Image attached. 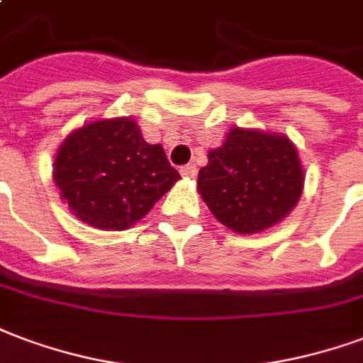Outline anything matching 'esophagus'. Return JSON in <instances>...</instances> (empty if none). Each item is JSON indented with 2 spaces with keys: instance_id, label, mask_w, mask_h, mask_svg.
<instances>
[{
  "instance_id": "obj_1",
  "label": "esophagus",
  "mask_w": 363,
  "mask_h": 363,
  "mask_svg": "<svg viewBox=\"0 0 363 363\" xmlns=\"http://www.w3.org/2000/svg\"><path fill=\"white\" fill-rule=\"evenodd\" d=\"M196 165H192V163H189V165H184V167H181V174L184 177V179H194L196 177Z\"/></svg>"
}]
</instances>
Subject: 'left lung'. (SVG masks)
I'll use <instances>...</instances> for the list:
<instances>
[{
    "instance_id": "obj_1",
    "label": "left lung",
    "mask_w": 363,
    "mask_h": 363,
    "mask_svg": "<svg viewBox=\"0 0 363 363\" xmlns=\"http://www.w3.org/2000/svg\"><path fill=\"white\" fill-rule=\"evenodd\" d=\"M304 189L296 146L283 134L233 127L208 154L198 192L219 223L254 235L291 213Z\"/></svg>"
}]
</instances>
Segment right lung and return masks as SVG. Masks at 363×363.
Returning a JSON list of instances; mask_svg holds the SVG:
<instances>
[{
  "instance_id": "1",
  "label": "right lung",
  "mask_w": 363,
  "mask_h": 363,
  "mask_svg": "<svg viewBox=\"0 0 363 363\" xmlns=\"http://www.w3.org/2000/svg\"><path fill=\"white\" fill-rule=\"evenodd\" d=\"M181 174L160 144L142 138L133 117L72 130L53 161V181L71 213L104 230L130 229Z\"/></svg>"
}]
</instances>
